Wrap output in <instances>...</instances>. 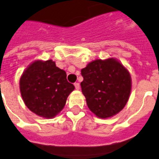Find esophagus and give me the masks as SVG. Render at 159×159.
Segmentation results:
<instances>
[{
  "label": "esophagus",
  "mask_w": 159,
  "mask_h": 159,
  "mask_svg": "<svg viewBox=\"0 0 159 159\" xmlns=\"http://www.w3.org/2000/svg\"><path fill=\"white\" fill-rule=\"evenodd\" d=\"M74 85H75V87L76 89H80V84L75 83V84H74Z\"/></svg>",
  "instance_id": "34e87169"
}]
</instances>
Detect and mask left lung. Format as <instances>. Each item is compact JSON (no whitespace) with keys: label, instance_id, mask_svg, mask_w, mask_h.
I'll list each match as a JSON object with an SVG mask.
<instances>
[{"label":"left lung","instance_id":"left-lung-1","mask_svg":"<svg viewBox=\"0 0 159 159\" xmlns=\"http://www.w3.org/2000/svg\"><path fill=\"white\" fill-rule=\"evenodd\" d=\"M80 85L93 113L107 118L121 111L129 99L131 80L128 70L113 58L95 60L81 70Z\"/></svg>","mask_w":159,"mask_h":159}]
</instances>
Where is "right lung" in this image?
<instances>
[{
    "label": "right lung",
    "instance_id": "right-lung-1",
    "mask_svg": "<svg viewBox=\"0 0 159 159\" xmlns=\"http://www.w3.org/2000/svg\"><path fill=\"white\" fill-rule=\"evenodd\" d=\"M20 88L23 100L30 111L52 118L63 109L75 86L67 81L66 71L48 60L32 63L20 78Z\"/></svg>",
    "mask_w": 159,
    "mask_h": 159
}]
</instances>
